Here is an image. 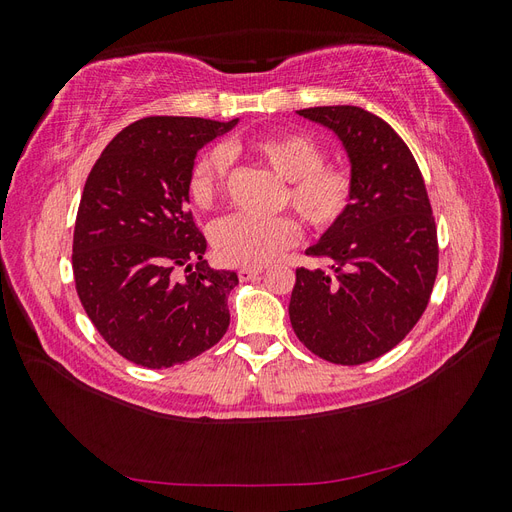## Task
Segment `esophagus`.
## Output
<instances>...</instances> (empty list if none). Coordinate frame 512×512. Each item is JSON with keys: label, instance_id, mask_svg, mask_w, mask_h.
<instances>
[{"label": "esophagus", "instance_id": "1", "mask_svg": "<svg viewBox=\"0 0 512 512\" xmlns=\"http://www.w3.org/2000/svg\"><path fill=\"white\" fill-rule=\"evenodd\" d=\"M260 273H262V267H241L239 269V280L241 282H250L252 277H256Z\"/></svg>", "mask_w": 512, "mask_h": 512}]
</instances>
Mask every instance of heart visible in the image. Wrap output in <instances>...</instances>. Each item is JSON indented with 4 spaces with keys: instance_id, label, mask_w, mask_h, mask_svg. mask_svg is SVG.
I'll return each mask as SVG.
<instances>
[{
    "instance_id": "obj_1",
    "label": "heart",
    "mask_w": 512,
    "mask_h": 512,
    "mask_svg": "<svg viewBox=\"0 0 512 512\" xmlns=\"http://www.w3.org/2000/svg\"><path fill=\"white\" fill-rule=\"evenodd\" d=\"M258 160L284 179L280 200L314 232H327L350 211L356 179L342 162L324 160L322 145L305 132L280 130L232 145ZM228 173V156L222 149H207L192 164L188 194L198 209H211L222 196ZM213 247L220 260L239 267L269 265L299 241L297 222L286 215L252 218L230 215L213 226Z\"/></svg>"
}]
</instances>
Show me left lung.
Returning <instances> with one entry per match:
<instances>
[{
    "mask_svg": "<svg viewBox=\"0 0 512 512\" xmlns=\"http://www.w3.org/2000/svg\"><path fill=\"white\" fill-rule=\"evenodd\" d=\"M344 143L356 192L344 220L305 252L327 269H297L288 314L320 359L361 365L404 339L429 303L438 275V230L408 145L359 106L297 111Z\"/></svg>",
    "mask_w": 512,
    "mask_h": 512,
    "instance_id": "obj_1",
    "label": "left lung"
}]
</instances>
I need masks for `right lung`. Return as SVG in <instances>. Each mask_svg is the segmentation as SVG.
<instances>
[{"instance_id":"1","label":"right lung","mask_w":512,"mask_h":512,"mask_svg":"<svg viewBox=\"0 0 512 512\" xmlns=\"http://www.w3.org/2000/svg\"><path fill=\"white\" fill-rule=\"evenodd\" d=\"M145 117L106 145L85 181L72 239L79 299L104 342L149 369L192 361L224 337L235 271L203 260L188 209L196 151L235 126Z\"/></svg>"}]
</instances>
